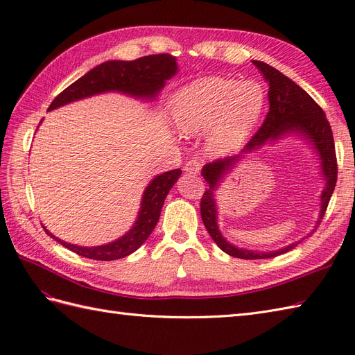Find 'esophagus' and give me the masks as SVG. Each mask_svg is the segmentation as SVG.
<instances>
[{
	"label": "esophagus",
	"instance_id": "34e87169",
	"mask_svg": "<svg viewBox=\"0 0 355 355\" xmlns=\"http://www.w3.org/2000/svg\"><path fill=\"white\" fill-rule=\"evenodd\" d=\"M185 171H187L188 175H192V176L198 175L200 171H201V164H200V161H197V159H191V161H188V163L185 164Z\"/></svg>",
	"mask_w": 355,
	"mask_h": 355
}]
</instances>
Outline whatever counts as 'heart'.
<instances>
[{
	"mask_svg": "<svg viewBox=\"0 0 355 355\" xmlns=\"http://www.w3.org/2000/svg\"><path fill=\"white\" fill-rule=\"evenodd\" d=\"M265 89L256 81L204 77L180 89L173 99V118L180 132H209L213 151L239 148L261 116Z\"/></svg>",
	"mask_w": 355,
	"mask_h": 355,
	"instance_id": "heart-1",
	"label": "heart"
}]
</instances>
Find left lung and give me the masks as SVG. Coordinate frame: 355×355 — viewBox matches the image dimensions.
<instances>
[{
    "label": "left lung",
    "mask_w": 355,
    "mask_h": 355,
    "mask_svg": "<svg viewBox=\"0 0 355 355\" xmlns=\"http://www.w3.org/2000/svg\"><path fill=\"white\" fill-rule=\"evenodd\" d=\"M253 63L263 73L266 83L270 84V89H268L270 111H268L265 121L262 123L259 130L256 132V135L243 148L241 154L252 153L253 149H259V146H262L265 142L275 141V139L290 132L299 133L309 139V142L313 144L315 151L320 155L321 171H323L326 179V188L323 194H321V211L317 220L318 227L321 219L324 218L330 197L333 191H335L338 180L335 141H333L330 124L327 121L324 111L320 108V105L304 89H300L295 81L287 78L284 73L266 65L263 62L253 60ZM241 154L214 159L213 163H209L202 167L201 175L209 184V189L204 191V196L200 202V211L204 227H206L213 241L225 253L234 257H240V259H268V257H275L295 249L299 241L288 244L275 252L245 250L240 249V247H235L222 237L218 227L216 200H214L213 191L218 188L220 179L227 175V171L232 168L235 163H239V159L243 157Z\"/></svg>",
    "instance_id": "left-lung-1"
}]
</instances>
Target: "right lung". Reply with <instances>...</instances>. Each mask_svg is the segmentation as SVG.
I'll use <instances>...</instances> for the list:
<instances>
[{
  "label": "right lung",
  "mask_w": 355,
  "mask_h": 355,
  "mask_svg": "<svg viewBox=\"0 0 355 355\" xmlns=\"http://www.w3.org/2000/svg\"><path fill=\"white\" fill-rule=\"evenodd\" d=\"M178 71L176 58L171 55H151L144 56L136 60H108L89 71L80 80L72 83L62 93H59L55 101L49 106V111L56 110L59 106L67 105L73 101H80L89 96L105 93V92H121L136 98L154 99L158 92L164 87L168 78L173 77ZM182 173L180 168L166 171L153 179L144 192L141 201V210H139L137 220L133 228L121 239H118L110 244L96 245V247H81L69 244L59 240L50 234L46 227L44 231L55 239L68 250H72L80 256L89 257L96 261H115L121 259L136 252L146 239L151 235L153 230L159 219L161 207L168 191L173 188L175 182Z\"/></svg>",
  "instance_id": "add662e5"
}]
</instances>
